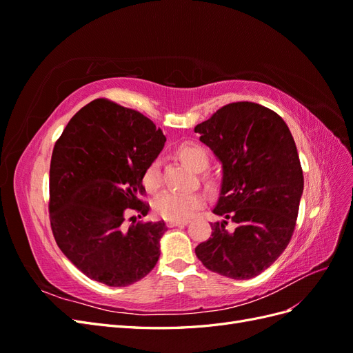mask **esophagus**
I'll return each mask as SVG.
<instances>
[{"mask_svg":"<svg viewBox=\"0 0 353 353\" xmlns=\"http://www.w3.org/2000/svg\"><path fill=\"white\" fill-rule=\"evenodd\" d=\"M188 221L187 219H183V221H166V225L169 228H174V227H184L187 225Z\"/></svg>","mask_w":353,"mask_h":353,"instance_id":"1","label":"esophagus"}]
</instances>
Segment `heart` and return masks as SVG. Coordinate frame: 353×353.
Segmentation results:
<instances>
[{
	"instance_id": "heart-1",
	"label": "heart",
	"mask_w": 353,
	"mask_h": 353,
	"mask_svg": "<svg viewBox=\"0 0 353 353\" xmlns=\"http://www.w3.org/2000/svg\"><path fill=\"white\" fill-rule=\"evenodd\" d=\"M179 157L196 170H205L210 163V154L205 147L194 143L183 144L178 148ZM203 183L212 187L215 185V179L208 172L201 175ZM144 184L148 190H157L162 185V163L160 160H153L148 165L144 174ZM205 205V196L199 191H172L168 190L160 193L153 203V209L159 216L169 221H183L193 215Z\"/></svg>"
}]
</instances>
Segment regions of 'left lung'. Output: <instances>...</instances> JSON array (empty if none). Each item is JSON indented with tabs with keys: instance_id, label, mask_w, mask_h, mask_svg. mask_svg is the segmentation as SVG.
Masks as SVG:
<instances>
[{
	"instance_id": "8db88e82",
	"label": "left lung",
	"mask_w": 353,
	"mask_h": 353,
	"mask_svg": "<svg viewBox=\"0 0 353 353\" xmlns=\"http://www.w3.org/2000/svg\"><path fill=\"white\" fill-rule=\"evenodd\" d=\"M194 131L223 169L213 209L223 221L212 223L196 256L212 272L250 280L280 258L294 232L303 170L293 135L281 116L250 101L223 105Z\"/></svg>"
}]
</instances>
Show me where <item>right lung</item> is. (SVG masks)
I'll return each instance as SVG.
<instances>
[{"label":"right lung","instance_id":"right-lung-1","mask_svg":"<svg viewBox=\"0 0 353 353\" xmlns=\"http://www.w3.org/2000/svg\"><path fill=\"white\" fill-rule=\"evenodd\" d=\"M166 137L132 109L97 99L69 121L50 165V223L66 258L88 279L110 287L140 281L159 261L163 221L145 216V169Z\"/></svg>","mask_w":353,"mask_h":353}]
</instances>
